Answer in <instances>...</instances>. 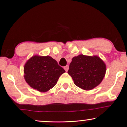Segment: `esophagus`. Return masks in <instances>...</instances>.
I'll return each mask as SVG.
<instances>
[{
	"mask_svg": "<svg viewBox=\"0 0 127 127\" xmlns=\"http://www.w3.org/2000/svg\"><path fill=\"white\" fill-rule=\"evenodd\" d=\"M64 69H65V70L66 72H67L68 70V69H69V65H66V66H65L64 67Z\"/></svg>",
	"mask_w": 127,
	"mask_h": 127,
	"instance_id": "esophagus-1",
	"label": "esophagus"
}]
</instances>
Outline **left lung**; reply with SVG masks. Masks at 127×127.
I'll return each mask as SVG.
<instances>
[{
  "instance_id": "1",
  "label": "left lung",
  "mask_w": 127,
  "mask_h": 127,
  "mask_svg": "<svg viewBox=\"0 0 127 127\" xmlns=\"http://www.w3.org/2000/svg\"><path fill=\"white\" fill-rule=\"evenodd\" d=\"M106 65L97 56L81 54L72 58L68 73L77 86L91 90L100 84L105 77Z\"/></svg>"
}]
</instances>
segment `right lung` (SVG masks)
Returning a JSON list of instances; mask_svg holds the SVG:
<instances>
[{"instance_id": "right-lung-1", "label": "right lung", "mask_w": 127, "mask_h": 127, "mask_svg": "<svg viewBox=\"0 0 127 127\" xmlns=\"http://www.w3.org/2000/svg\"><path fill=\"white\" fill-rule=\"evenodd\" d=\"M26 82L40 92H47L57 84L60 76L65 72L50 56L34 55L24 66Z\"/></svg>"}]
</instances>
